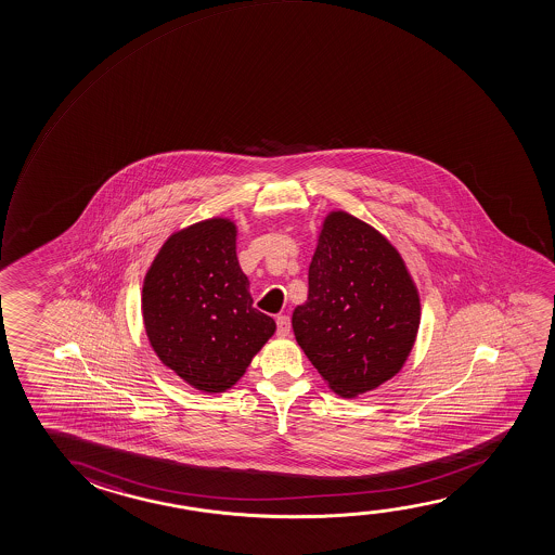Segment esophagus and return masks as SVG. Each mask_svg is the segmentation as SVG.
I'll list each match as a JSON object with an SVG mask.
<instances>
[{"label":"esophagus","instance_id":"34e87169","mask_svg":"<svg viewBox=\"0 0 555 555\" xmlns=\"http://www.w3.org/2000/svg\"><path fill=\"white\" fill-rule=\"evenodd\" d=\"M289 330H292V324H289V319L286 314H279L276 317V334L281 336V338H288Z\"/></svg>","mask_w":555,"mask_h":555}]
</instances>
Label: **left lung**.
<instances>
[{"mask_svg":"<svg viewBox=\"0 0 555 555\" xmlns=\"http://www.w3.org/2000/svg\"><path fill=\"white\" fill-rule=\"evenodd\" d=\"M422 304L399 249L344 209L322 221L306 304L292 314L299 347L344 399L397 376L418 336Z\"/></svg>","mask_w":555,"mask_h":555,"instance_id":"1","label":"left lung"}]
</instances>
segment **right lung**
Returning <instances> with one entry per match:
<instances>
[{
  "mask_svg": "<svg viewBox=\"0 0 555 555\" xmlns=\"http://www.w3.org/2000/svg\"><path fill=\"white\" fill-rule=\"evenodd\" d=\"M236 223L209 217L169 234L146 269L141 313L164 366L204 393H225L273 338L251 306L236 257Z\"/></svg>",
  "mask_w": 555,
  "mask_h": 555,
  "instance_id": "add662e5",
  "label": "right lung"
}]
</instances>
